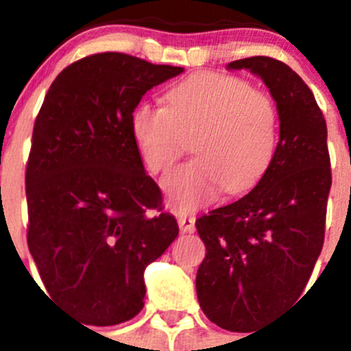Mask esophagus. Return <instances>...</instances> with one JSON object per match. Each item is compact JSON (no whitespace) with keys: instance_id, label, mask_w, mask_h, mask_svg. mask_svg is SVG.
Returning a JSON list of instances; mask_svg holds the SVG:
<instances>
[{"instance_id":"1","label":"esophagus","mask_w":351,"mask_h":351,"mask_svg":"<svg viewBox=\"0 0 351 351\" xmlns=\"http://www.w3.org/2000/svg\"><path fill=\"white\" fill-rule=\"evenodd\" d=\"M178 226L182 232H194L195 230V217L192 215H180Z\"/></svg>"}]
</instances>
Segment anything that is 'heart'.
<instances>
[{
	"label": "heart",
	"mask_w": 351,
	"mask_h": 351,
	"mask_svg": "<svg viewBox=\"0 0 351 351\" xmlns=\"http://www.w3.org/2000/svg\"><path fill=\"white\" fill-rule=\"evenodd\" d=\"M166 99L168 106L140 103L131 115V132L152 173L171 168L192 141L195 159L162 180L173 210H195L222 189L241 194L264 176L280 134L269 96L241 78L197 73L171 87Z\"/></svg>",
	"instance_id": "b5f03b06"
}]
</instances>
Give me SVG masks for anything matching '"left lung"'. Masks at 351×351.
<instances>
[{
    "label": "left lung",
    "instance_id": "left-lung-1",
    "mask_svg": "<svg viewBox=\"0 0 351 351\" xmlns=\"http://www.w3.org/2000/svg\"><path fill=\"white\" fill-rule=\"evenodd\" d=\"M276 101L280 141L261 182L236 203L195 220L206 257L195 276L203 313L250 332L299 298L324 246L332 175L327 124L313 93L285 62L239 59Z\"/></svg>",
    "mask_w": 351,
    "mask_h": 351
}]
</instances>
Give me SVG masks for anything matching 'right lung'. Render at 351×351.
I'll list each match as a JSON object with an SVG mask.
<instances>
[{"label": "right lung", "instance_id": "add662e5", "mask_svg": "<svg viewBox=\"0 0 351 351\" xmlns=\"http://www.w3.org/2000/svg\"><path fill=\"white\" fill-rule=\"evenodd\" d=\"M183 68L122 52L87 56L52 82L26 168L27 246L50 298L89 325L143 308L145 267L178 236L145 173L131 115Z\"/></svg>", "mask_w": 351, "mask_h": 351}]
</instances>
